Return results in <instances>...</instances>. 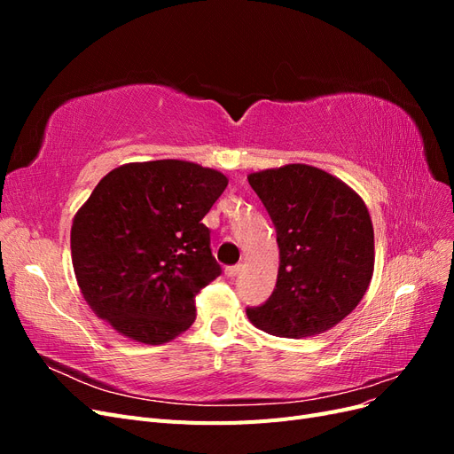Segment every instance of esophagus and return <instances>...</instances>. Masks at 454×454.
Masks as SVG:
<instances>
[{
  "label": "esophagus",
  "mask_w": 454,
  "mask_h": 454,
  "mask_svg": "<svg viewBox=\"0 0 454 454\" xmlns=\"http://www.w3.org/2000/svg\"><path fill=\"white\" fill-rule=\"evenodd\" d=\"M240 269H242V265H231V267H227V269H225V277L235 278L237 274L240 272Z\"/></svg>",
  "instance_id": "1"
}]
</instances>
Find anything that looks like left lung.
I'll return each instance as SVG.
<instances>
[{
    "label": "left lung",
    "mask_w": 454,
    "mask_h": 454,
    "mask_svg": "<svg viewBox=\"0 0 454 454\" xmlns=\"http://www.w3.org/2000/svg\"><path fill=\"white\" fill-rule=\"evenodd\" d=\"M277 229L280 265L265 305L246 309L263 332L303 339L327 332L358 307L375 267V235L362 197L309 164L248 176Z\"/></svg>",
    "instance_id": "left-lung-1"
}]
</instances>
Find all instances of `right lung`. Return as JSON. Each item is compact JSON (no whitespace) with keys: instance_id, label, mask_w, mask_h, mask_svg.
<instances>
[{"instance_id":"1","label":"right lung","mask_w":454,"mask_h":454,"mask_svg":"<svg viewBox=\"0 0 454 454\" xmlns=\"http://www.w3.org/2000/svg\"><path fill=\"white\" fill-rule=\"evenodd\" d=\"M227 184L177 159L106 174L72 223L74 272L92 312L144 345L187 332L197 294L222 274L202 217Z\"/></svg>"}]
</instances>
